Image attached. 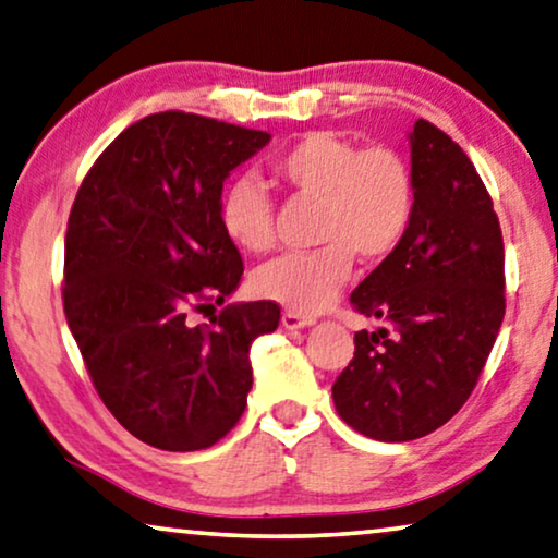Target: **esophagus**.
<instances>
[{"label":"esophagus","mask_w":558,"mask_h":558,"mask_svg":"<svg viewBox=\"0 0 558 558\" xmlns=\"http://www.w3.org/2000/svg\"><path fill=\"white\" fill-rule=\"evenodd\" d=\"M313 318H307V315H298V313H282V328L288 330H298V328H311L313 326Z\"/></svg>","instance_id":"esophagus-1"}]
</instances>
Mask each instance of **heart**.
<instances>
[{"label": "heart", "instance_id": "b5f03b06", "mask_svg": "<svg viewBox=\"0 0 558 558\" xmlns=\"http://www.w3.org/2000/svg\"><path fill=\"white\" fill-rule=\"evenodd\" d=\"M270 170L290 195L318 203L313 235L323 245L263 265L253 288L290 313H323L351 280L353 257L373 265L403 243L415 207L411 165L390 147L361 149L332 132H311L272 157ZM220 226L245 253H265L276 243L272 203L251 174L222 193Z\"/></svg>", "mask_w": 558, "mask_h": 558}]
</instances>
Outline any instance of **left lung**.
<instances>
[{
    "label": "left lung",
    "instance_id": "obj_1",
    "mask_svg": "<svg viewBox=\"0 0 558 558\" xmlns=\"http://www.w3.org/2000/svg\"><path fill=\"white\" fill-rule=\"evenodd\" d=\"M409 145L411 228L351 295L389 328L355 332L353 361L332 384L340 418L384 444L426 436L459 413L506 311L501 226L469 155L426 120Z\"/></svg>",
    "mask_w": 558,
    "mask_h": 558
}]
</instances>
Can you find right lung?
<instances>
[{
  "label": "right lung",
  "instance_id": "1",
  "mask_svg": "<svg viewBox=\"0 0 558 558\" xmlns=\"http://www.w3.org/2000/svg\"><path fill=\"white\" fill-rule=\"evenodd\" d=\"M268 143L260 130L157 112L112 140L74 197L66 326L102 403L162 451H199L235 426L253 388V340L280 323L270 301L228 305L213 326L187 320V307L222 305L240 286L222 182Z\"/></svg>",
  "mask_w": 558,
  "mask_h": 558
}]
</instances>
